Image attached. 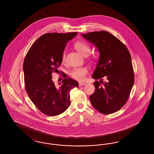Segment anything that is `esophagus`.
I'll use <instances>...</instances> for the list:
<instances>
[{"label":"esophagus","instance_id":"1","mask_svg":"<svg viewBox=\"0 0 154 154\" xmlns=\"http://www.w3.org/2000/svg\"><path fill=\"white\" fill-rule=\"evenodd\" d=\"M85 85V83H84V82H79V87H81V86H83Z\"/></svg>","mask_w":154,"mask_h":154}]
</instances>
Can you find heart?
I'll return each mask as SVG.
<instances>
[{
	"mask_svg": "<svg viewBox=\"0 0 154 154\" xmlns=\"http://www.w3.org/2000/svg\"><path fill=\"white\" fill-rule=\"evenodd\" d=\"M74 48L75 50L84 57H87L91 52L90 46L87 43L82 41H77L74 44ZM65 54H63L62 59H65ZM88 70L85 67H77L74 68L70 72V75L77 80H83L85 78V74L87 73Z\"/></svg>",
	"mask_w": 154,
	"mask_h": 154,
	"instance_id": "heart-1",
	"label": "heart"
}]
</instances>
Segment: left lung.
<instances>
[{
    "mask_svg": "<svg viewBox=\"0 0 154 154\" xmlns=\"http://www.w3.org/2000/svg\"><path fill=\"white\" fill-rule=\"evenodd\" d=\"M81 36L94 44L99 59L92 77L96 88L89 96L93 107L104 114L120 110L126 103L134 84L130 53L118 38L108 32H92ZM105 76L107 80L103 82Z\"/></svg>",
    "mask_w": 154,
    "mask_h": 154,
    "instance_id": "8db88e82",
    "label": "left lung"
}]
</instances>
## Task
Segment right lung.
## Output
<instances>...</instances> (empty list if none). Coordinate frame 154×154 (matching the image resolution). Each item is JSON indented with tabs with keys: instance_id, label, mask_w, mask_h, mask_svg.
Listing matches in <instances>:
<instances>
[{
	"instance_id": "1",
	"label": "right lung",
	"mask_w": 154,
	"mask_h": 154,
	"mask_svg": "<svg viewBox=\"0 0 154 154\" xmlns=\"http://www.w3.org/2000/svg\"><path fill=\"white\" fill-rule=\"evenodd\" d=\"M77 35L49 33L40 37L32 44L23 62L25 89L32 102L43 114L56 116L70 105V92L79 87L77 81L67 78L58 85L52 80V73L60 65L67 42Z\"/></svg>"
}]
</instances>
